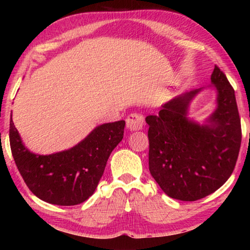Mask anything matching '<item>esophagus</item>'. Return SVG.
Returning <instances> with one entry per match:
<instances>
[{"mask_svg":"<svg viewBox=\"0 0 250 250\" xmlns=\"http://www.w3.org/2000/svg\"><path fill=\"white\" fill-rule=\"evenodd\" d=\"M145 125V118L140 113H131L126 118V128L130 131L141 130Z\"/></svg>","mask_w":250,"mask_h":250,"instance_id":"obj_1","label":"esophagus"}]
</instances>
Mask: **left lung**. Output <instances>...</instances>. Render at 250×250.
Segmentation results:
<instances>
[{
    "label": "left lung",
    "instance_id": "8db88e82",
    "mask_svg": "<svg viewBox=\"0 0 250 250\" xmlns=\"http://www.w3.org/2000/svg\"><path fill=\"white\" fill-rule=\"evenodd\" d=\"M210 80L216 110L200 125L188 118L189 104L203 88L184 92L147 116L149 170L167 196L193 202L218 189L234 171L242 126L234 88L215 65Z\"/></svg>",
    "mask_w": 250,
    "mask_h": 250
}]
</instances>
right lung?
<instances>
[{
	"instance_id": "1",
	"label": "right lung",
	"mask_w": 250,
	"mask_h": 250,
	"mask_svg": "<svg viewBox=\"0 0 250 250\" xmlns=\"http://www.w3.org/2000/svg\"><path fill=\"white\" fill-rule=\"evenodd\" d=\"M125 125V120L98 125L69 150L40 155L24 146L11 116L12 155L34 195L50 204L77 205L94 194L110 154L124 138Z\"/></svg>"
}]
</instances>
